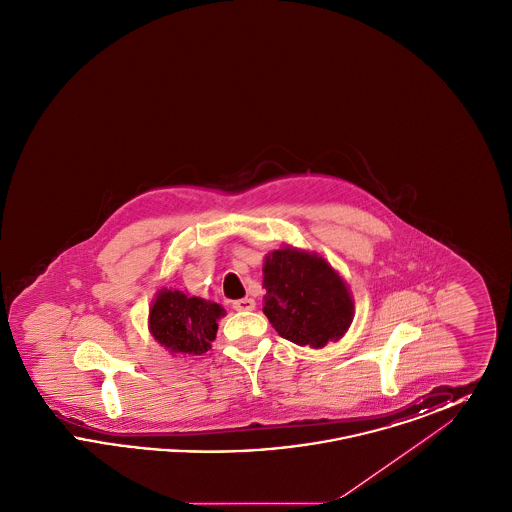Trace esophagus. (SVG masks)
Wrapping results in <instances>:
<instances>
[{
	"instance_id": "obj_1",
	"label": "esophagus",
	"mask_w": 512,
	"mask_h": 512,
	"mask_svg": "<svg viewBox=\"0 0 512 512\" xmlns=\"http://www.w3.org/2000/svg\"><path fill=\"white\" fill-rule=\"evenodd\" d=\"M232 307L236 311H253L255 309V301L251 297H244V299H238L232 303Z\"/></svg>"
}]
</instances>
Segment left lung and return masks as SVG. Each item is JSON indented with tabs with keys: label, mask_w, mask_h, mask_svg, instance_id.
Wrapping results in <instances>:
<instances>
[{
	"label": "left lung",
	"mask_w": 512,
	"mask_h": 512,
	"mask_svg": "<svg viewBox=\"0 0 512 512\" xmlns=\"http://www.w3.org/2000/svg\"><path fill=\"white\" fill-rule=\"evenodd\" d=\"M263 313L284 340L322 349L338 341L355 317V301L340 272L315 251L284 245L263 261Z\"/></svg>",
	"instance_id": "left-lung-1"
}]
</instances>
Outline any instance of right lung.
<instances>
[{"label": "right lung", "mask_w": 512, "mask_h": 512, "mask_svg": "<svg viewBox=\"0 0 512 512\" xmlns=\"http://www.w3.org/2000/svg\"><path fill=\"white\" fill-rule=\"evenodd\" d=\"M224 315L226 311L215 301L161 288L151 301L147 328L172 357L203 355L217 338V322Z\"/></svg>", "instance_id": "right-lung-1"}]
</instances>
